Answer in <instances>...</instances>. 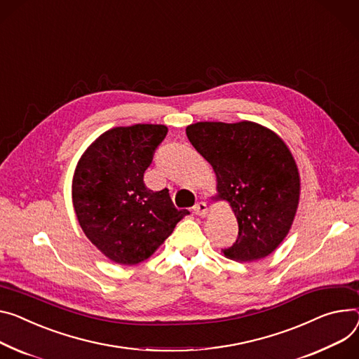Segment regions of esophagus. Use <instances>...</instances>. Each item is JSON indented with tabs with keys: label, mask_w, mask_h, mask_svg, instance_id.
<instances>
[{
	"label": "esophagus",
	"mask_w": 359,
	"mask_h": 359,
	"mask_svg": "<svg viewBox=\"0 0 359 359\" xmlns=\"http://www.w3.org/2000/svg\"><path fill=\"white\" fill-rule=\"evenodd\" d=\"M207 211H208L207 204L203 203V201H200V203H197V204L194 205V212H196L197 215H200V217H205V215H207Z\"/></svg>",
	"instance_id": "34e87169"
}]
</instances>
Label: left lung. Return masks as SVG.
<instances>
[{
  "label": "left lung",
  "instance_id": "1",
  "mask_svg": "<svg viewBox=\"0 0 359 359\" xmlns=\"http://www.w3.org/2000/svg\"><path fill=\"white\" fill-rule=\"evenodd\" d=\"M185 132L215 172L212 198L227 201L237 218L238 237L224 256L245 263L273 253L293 224L300 197L289 147L278 133L250 121L197 122Z\"/></svg>",
  "mask_w": 359,
  "mask_h": 359
}]
</instances>
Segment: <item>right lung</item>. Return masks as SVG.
Listing matches in <instances>:
<instances>
[{
  "mask_svg": "<svg viewBox=\"0 0 359 359\" xmlns=\"http://www.w3.org/2000/svg\"><path fill=\"white\" fill-rule=\"evenodd\" d=\"M165 125L137 123L103 132L80 156L72 182L79 224L114 263L149 259L187 210H177L168 189L151 191L144 172L167 136Z\"/></svg>",
  "mask_w": 359,
  "mask_h": 359,
  "instance_id": "add662e5",
  "label": "right lung"
}]
</instances>
